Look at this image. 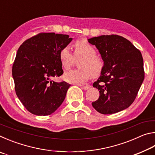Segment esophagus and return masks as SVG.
<instances>
[{
  "mask_svg": "<svg viewBox=\"0 0 155 155\" xmlns=\"http://www.w3.org/2000/svg\"><path fill=\"white\" fill-rule=\"evenodd\" d=\"M81 88L83 89L84 90H88L89 88H90V86H88V85H87V86H81Z\"/></svg>",
  "mask_w": 155,
  "mask_h": 155,
  "instance_id": "34e87169",
  "label": "esophagus"
}]
</instances>
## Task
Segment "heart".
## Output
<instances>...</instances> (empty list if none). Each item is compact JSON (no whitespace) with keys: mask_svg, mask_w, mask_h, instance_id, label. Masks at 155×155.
Listing matches in <instances>:
<instances>
[{"mask_svg":"<svg viewBox=\"0 0 155 155\" xmlns=\"http://www.w3.org/2000/svg\"><path fill=\"white\" fill-rule=\"evenodd\" d=\"M74 56L68 47L62 48L59 52V59L63 68L69 69L74 64L75 59H79L78 66L79 69L72 70L65 74L64 78L67 82L83 84L91 76L98 77L103 69V60L96 55L94 47L85 40L77 41L74 45Z\"/></svg>","mask_w":155,"mask_h":155,"instance_id":"heart-1","label":"heart"}]
</instances>
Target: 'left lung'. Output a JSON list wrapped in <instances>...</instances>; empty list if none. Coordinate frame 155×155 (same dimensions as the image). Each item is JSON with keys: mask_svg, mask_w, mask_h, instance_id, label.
<instances>
[{"mask_svg": "<svg viewBox=\"0 0 155 155\" xmlns=\"http://www.w3.org/2000/svg\"><path fill=\"white\" fill-rule=\"evenodd\" d=\"M98 50L104 67L93 84L100 96L91 104L102 114H115L133 103L144 79L141 52L117 35H101L87 40Z\"/></svg>", "mask_w": 155, "mask_h": 155, "instance_id": "1", "label": "left lung"}]
</instances>
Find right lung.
Here are the masks:
<instances>
[{
    "label": "right lung",
    "mask_w": 155,
    "mask_h": 155,
    "mask_svg": "<svg viewBox=\"0 0 155 155\" xmlns=\"http://www.w3.org/2000/svg\"><path fill=\"white\" fill-rule=\"evenodd\" d=\"M72 40L68 35L43 33L28 39L18 48L12 67L15 90L31 114L51 115L64 102L70 85L52 78L64 73L59 52Z\"/></svg>",
    "instance_id": "obj_1"
}]
</instances>
